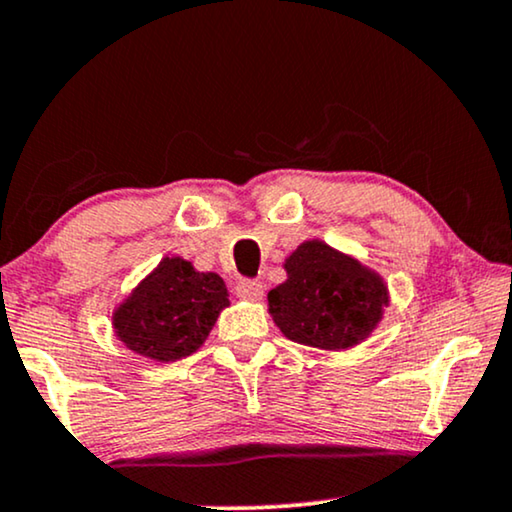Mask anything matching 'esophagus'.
I'll return each instance as SVG.
<instances>
[{
  "label": "esophagus",
  "mask_w": 512,
  "mask_h": 512,
  "mask_svg": "<svg viewBox=\"0 0 512 512\" xmlns=\"http://www.w3.org/2000/svg\"><path fill=\"white\" fill-rule=\"evenodd\" d=\"M236 295L241 297V300H250V302H257L262 300L264 295V286L260 281H241L236 286Z\"/></svg>",
  "instance_id": "34e87169"
}]
</instances>
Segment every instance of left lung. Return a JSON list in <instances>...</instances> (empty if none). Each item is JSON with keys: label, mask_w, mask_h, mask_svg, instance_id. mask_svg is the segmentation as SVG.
Wrapping results in <instances>:
<instances>
[{"label": "left lung", "mask_w": 512, "mask_h": 512, "mask_svg": "<svg viewBox=\"0 0 512 512\" xmlns=\"http://www.w3.org/2000/svg\"><path fill=\"white\" fill-rule=\"evenodd\" d=\"M286 281L269 290V314L297 345L345 352L371 338L390 307L378 271L319 238L297 245L283 262Z\"/></svg>", "instance_id": "8db88e82"}]
</instances>
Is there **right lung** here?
Returning a JSON list of instances; mask_svg holds the SVG:
<instances>
[{
	"mask_svg": "<svg viewBox=\"0 0 512 512\" xmlns=\"http://www.w3.org/2000/svg\"><path fill=\"white\" fill-rule=\"evenodd\" d=\"M226 307L229 290L222 276L170 255L113 309V333L129 352L170 364L208 340Z\"/></svg>",
	"mask_w": 512,
	"mask_h": 512,
	"instance_id": "1",
	"label": "right lung"
}]
</instances>
